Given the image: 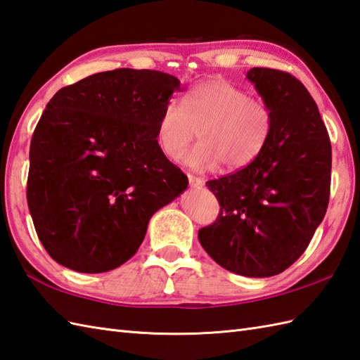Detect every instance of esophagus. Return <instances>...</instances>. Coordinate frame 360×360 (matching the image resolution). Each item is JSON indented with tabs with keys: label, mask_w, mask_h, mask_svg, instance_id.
Segmentation results:
<instances>
[{
	"label": "esophagus",
	"mask_w": 360,
	"mask_h": 360,
	"mask_svg": "<svg viewBox=\"0 0 360 360\" xmlns=\"http://www.w3.org/2000/svg\"><path fill=\"white\" fill-rule=\"evenodd\" d=\"M188 179H189V185L193 186V188H195V189H200L203 185H205V181L202 180V179H198V177H195V175H188Z\"/></svg>",
	"instance_id": "obj_1"
}]
</instances>
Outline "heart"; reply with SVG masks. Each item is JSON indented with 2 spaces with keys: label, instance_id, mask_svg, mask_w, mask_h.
I'll use <instances>...</instances> for the list:
<instances>
[{
  "label": "heart",
  "instance_id": "1",
  "mask_svg": "<svg viewBox=\"0 0 360 360\" xmlns=\"http://www.w3.org/2000/svg\"><path fill=\"white\" fill-rule=\"evenodd\" d=\"M273 110L260 100L221 78L207 79L183 97L167 101L157 122V143L163 155L177 158L195 137L200 141L181 157L195 171L228 169L251 165L273 134Z\"/></svg>",
  "mask_w": 360,
  "mask_h": 360
}]
</instances>
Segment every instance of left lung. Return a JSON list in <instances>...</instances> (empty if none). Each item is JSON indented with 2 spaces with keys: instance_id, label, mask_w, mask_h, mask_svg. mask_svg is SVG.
<instances>
[{
  "instance_id": "8db88e82",
  "label": "left lung",
  "mask_w": 360,
  "mask_h": 360,
  "mask_svg": "<svg viewBox=\"0 0 360 360\" xmlns=\"http://www.w3.org/2000/svg\"><path fill=\"white\" fill-rule=\"evenodd\" d=\"M246 78L273 110V134L251 165L206 181L220 214L198 231V240L231 273L271 277L300 257L325 217L331 143L297 78L268 68H252Z\"/></svg>"
}]
</instances>
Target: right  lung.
<instances>
[{
    "mask_svg": "<svg viewBox=\"0 0 360 360\" xmlns=\"http://www.w3.org/2000/svg\"><path fill=\"white\" fill-rule=\"evenodd\" d=\"M179 91L174 75L123 68L63 87L47 103L30 141L27 205L60 265L87 274L123 265L150 217L188 188L155 135Z\"/></svg>",
    "mask_w": 360,
    "mask_h": 360,
    "instance_id": "add662e5",
    "label": "right lung"
}]
</instances>
